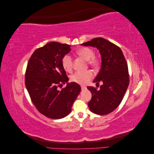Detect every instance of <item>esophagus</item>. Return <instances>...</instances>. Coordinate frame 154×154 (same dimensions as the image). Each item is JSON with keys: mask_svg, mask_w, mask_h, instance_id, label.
I'll list each match as a JSON object with an SVG mask.
<instances>
[{"mask_svg": "<svg viewBox=\"0 0 154 154\" xmlns=\"http://www.w3.org/2000/svg\"><path fill=\"white\" fill-rule=\"evenodd\" d=\"M81 88H82V91H84V90L87 89V87L85 86H81Z\"/></svg>", "mask_w": 154, "mask_h": 154, "instance_id": "34e87169", "label": "esophagus"}]
</instances>
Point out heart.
<instances>
[{
    "instance_id": "obj_1",
    "label": "heart",
    "mask_w": 154,
    "mask_h": 154,
    "mask_svg": "<svg viewBox=\"0 0 154 154\" xmlns=\"http://www.w3.org/2000/svg\"><path fill=\"white\" fill-rule=\"evenodd\" d=\"M77 54L87 61L88 64L94 69L98 68L100 60L98 58L94 57V52L92 49L83 48L76 51ZM62 67L66 72H71L72 69V58L69 54L65 55L62 60ZM93 77V74L91 71L85 72H76L71 76V80L80 85H85Z\"/></svg>"
}]
</instances>
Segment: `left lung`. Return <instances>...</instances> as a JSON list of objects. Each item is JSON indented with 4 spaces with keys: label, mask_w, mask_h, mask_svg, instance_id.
Here are the masks:
<instances>
[{
    "label": "left lung",
    "mask_w": 154,
    "mask_h": 154,
    "mask_svg": "<svg viewBox=\"0 0 154 154\" xmlns=\"http://www.w3.org/2000/svg\"><path fill=\"white\" fill-rule=\"evenodd\" d=\"M81 45L96 48L101 57V69L93 82L99 84L101 81L103 85L98 91L87 87L92 93L88 105L93 113L108 114L119 105L128 87L127 63L118 46L105 38H96Z\"/></svg>",
    "instance_id": "8db88e82"
}]
</instances>
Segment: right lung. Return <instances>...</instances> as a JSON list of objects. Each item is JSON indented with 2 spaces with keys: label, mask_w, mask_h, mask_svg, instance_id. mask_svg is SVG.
Instances as JSON below:
<instances>
[{
  "label": "right lung",
  "mask_w": 154,
  "mask_h": 154,
  "mask_svg": "<svg viewBox=\"0 0 154 154\" xmlns=\"http://www.w3.org/2000/svg\"><path fill=\"white\" fill-rule=\"evenodd\" d=\"M71 46L51 42L36 49L27 63L25 83L32 103L41 114L51 119H62L71 112L81 91L78 83H69L62 67L63 57ZM67 83L62 91L57 87Z\"/></svg>",
  "instance_id": "obj_1"
}]
</instances>
